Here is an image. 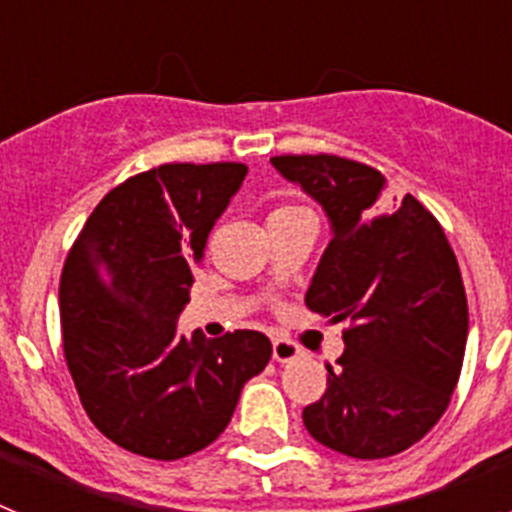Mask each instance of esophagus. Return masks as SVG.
I'll return each instance as SVG.
<instances>
[{"mask_svg": "<svg viewBox=\"0 0 512 512\" xmlns=\"http://www.w3.org/2000/svg\"><path fill=\"white\" fill-rule=\"evenodd\" d=\"M300 354V346L295 341H289L287 336H274L271 341V356L277 361H292Z\"/></svg>", "mask_w": 512, "mask_h": 512, "instance_id": "obj_1", "label": "esophagus"}]
</instances>
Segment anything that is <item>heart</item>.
Masks as SVG:
<instances>
[{
    "instance_id": "heart-1",
    "label": "heart",
    "mask_w": 512,
    "mask_h": 512,
    "mask_svg": "<svg viewBox=\"0 0 512 512\" xmlns=\"http://www.w3.org/2000/svg\"><path fill=\"white\" fill-rule=\"evenodd\" d=\"M297 210H302V207H295V205H282V207H277V210L271 212V215H287V212H297Z\"/></svg>"
}]
</instances>
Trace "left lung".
<instances>
[{
	"label": "left lung",
	"mask_w": 512,
	"mask_h": 512,
	"mask_svg": "<svg viewBox=\"0 0 512 512\" xmlns=\"http://www.w3.org/2000/svg\"><path fill=\"white\" fill-rule=\"evenodd\" d=\"M271 164L333 228L305 305L348 323L328 390L302 410L307 433L354 459L400 454L446 413L464 364L467 292L446 233L413 194L387 210L372 166L330 153Z\"/></svg>",
	"instance_id": "1"
}]
</instances>
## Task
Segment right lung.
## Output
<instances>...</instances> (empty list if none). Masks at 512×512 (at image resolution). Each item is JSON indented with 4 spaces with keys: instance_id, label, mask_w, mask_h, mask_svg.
Returning <instances> with one entry per match:
<instances>
[{
    "instance_id": "1",
    "label": "right lung",
    "mask_w": 512,
    "mask_h": 512,
    "mask_svg": "<svg viewBox=\"0 0 512 512\" xmlns=\"http://www.w3.org/2000/svg\"><path fill=\"white\" fill-rule=\"evenodd\" d=\"M248 166L164 164L104 194L61 271L63 356L89 420L130 454L174 461L210 446L264 372L259 330H179L192 261Z\"/></svg>"
}]
</instances>
